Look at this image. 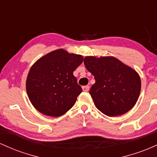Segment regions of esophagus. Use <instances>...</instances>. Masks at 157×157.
<instances>
[{"mask_svg": "<svg viewBox=\"0 0 157 157\" xmlns=\"http://www.w3.org/2000/svg\"><path fill=\"white\" fill-rule=\"evenodd\" d=\"M89 89H90V87L87 85L82 87V90H83V91H84V92H87V91L89 90Z\"/></svg>", "mask_w": 157, "mask_h": 157, "instance_id": "34e87169", "label": "esophagus"}]
</instances>
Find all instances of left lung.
I'll list each match as a JSON object with an SVG mask.
<instances>
[{
  "mask_svg": "<svg viewBox=\"0 0 157 157\" xmlns=\"http://www.w3.org/2000/svg\"><path fill=\"white\" fill-rule=\"evenodd\" d=\"M84 63L96 80L90 94L102 113L117 117L134 106L141 90L140 77L134 70L113 56H87Z\"/></svg>",
  "mask_w": 157,
  "mask_h": 157,
  "instance_id": "8db88e82",
  "label": "left lung"
}]
</instances>
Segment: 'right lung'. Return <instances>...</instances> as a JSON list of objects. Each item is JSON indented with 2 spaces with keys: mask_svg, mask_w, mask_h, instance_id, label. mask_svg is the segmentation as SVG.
I'll return each instance as SVG.
<instances>
[{
  "mask_svg": "<svg viewBox=\"0 0 157 157\" xmlns=\"http://www.w3.org/2000/svg\"><path fill=\"white\" fill-rule=\"evenodd\" d=\"M82 62V56L59 49L41 57L32 66L26 88L37 110L58 117L71 109L82 91L73 75L74 70Z\"/></svg>",
  "mask_w": 157,
  "mask_h": 157,
  "instance_id": "right-lung-1",
  "label": "right lung"
}]
</instances>
